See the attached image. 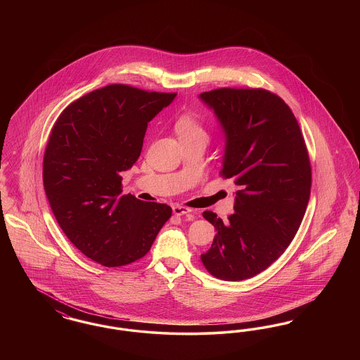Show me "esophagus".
I'll list each match as a JSON object with an SVG mask.
<instances>
[{
    "label": "esophagus",
    "instance_id": "34e87169",
    "mask_svg": "<svg viewBox=\"0 0 360 360\" xmlns=\"http://www.w3.org/2000/svg\"><path fill=\"white\" fill-rule=\"evenodd\" d=\"M190 212H191V209H188L186 206H172V213H174L175 216H184V214H188Z\"/></svg>",
    "mask_w": 360,
    "mask_h": 360
}]
</instances>
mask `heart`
Instances as JSON below:
<instances>
[{
  "mask_svg": "<svg viewBox=\"0 0 360 360\" xmlns=\"http://www.w3.org/2000/svg\"><path fill=\"white\" fill-rule=\"evenodd\" d=\"M175 134L179 137L181 143H204L209 140V132L204 122L193 113L181 115L174 122Z\"/></svg>",
  "mask_w": 360,
  "mask_h": 360,
  "instance_id": "1",
  "label": "heart"
}]
</instances>
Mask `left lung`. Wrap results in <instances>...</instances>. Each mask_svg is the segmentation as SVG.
<instances>
[{
	"label": "left lung",
	"instance_id": "8db88e82",
	"mask_svg": "<svg viewBox=\"0 0 360 360\" xmlns=\"http://www.w3.org/2000/svg\"><path fill=\"white\" fill-rule=\"evenodd\" d=\"M198 97L223 129L221 175L239 186L228 223L202 213L217 233L201 260L219 279H248L285 252L304 219L311 186L307 144L290 108L267 90L224 87Z\"/></svg>",
	"mask_w": 360,
	"mask_h": 360
}]
</instances>
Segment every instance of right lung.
<instances>
[{
	"mask_svg": "<svg viewBox=\"0 0 360 360\" xmlns=\"http://www.w3.org/2000/svg\"><path fill=\"white\" fill-rule=\"evenodd\" d=\"M175 93L108 85L60 113L43 160V184L52 213L70 241L105 267L144 257L172 217L166 204L120 195L121 174L141 153L148 122Z\"/></svg>",
	"mask_w": 360,
	"mask_h": 360,
	"instance_id": "1",
	"label": "right lung"
}]
</instances>
